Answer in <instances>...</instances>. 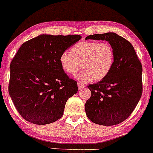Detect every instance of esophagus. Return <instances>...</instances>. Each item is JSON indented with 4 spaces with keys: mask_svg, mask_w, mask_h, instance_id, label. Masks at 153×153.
Here are the masks:
<instances>
[{
    "mask_svg": "<svg viewBox=\"0 0 153 153\" xmlns=\"http://www.w3.org/2000/svg\"><path fill=\"white\" fill-rule=\"evenodd\" d=\"M84 88H85L84 85L81 84H79V83H78V88L79 89V90H82V89Z\"/></svg>",
    "mask_w": 153,
    "mask_h": 153,
    "instance_id": "34e87169",
    "label": "esophagus"
}]
</instances>
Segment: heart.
<instances>
[{
    "label": "heart",
    "instance_id": "heart-1",
    "mask_svg": "<svg viewBox=\"0 0 153 153\" xmlns=\"http://www.w3.org/2000/svg\"><path fill=\"white\" fill-rule=\"evenodd\" d=\"M62 69L69 74H75L81 83L100 81L110 72L114 63V51L109 43L81 41L71 48V53L64 51L59 57ZM82 65H80V64Z\"/></svg>",
    "mask_w": 153,
    "mask_h": 153
}]
</instances>
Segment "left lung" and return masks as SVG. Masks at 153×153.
<instances>
[{"label": "left lung", "instance_id": "left-lung-1", "mask_svg": "<svg viewBox=\"0 0 153 153\" xmlns=\"http://www.w3.org/2000/svg\"><path fill=\"white\" fill-rule=\"evenodd\" d=\"M107 41L114 51V63L109 74L88 85L91 98L85 104L91 122L113 126L126 120L142 95V65L129 41L114 32L88 36L85 40Z\"/></svg>", "mask_w": 153, "mask_h": 153}]
</instances>
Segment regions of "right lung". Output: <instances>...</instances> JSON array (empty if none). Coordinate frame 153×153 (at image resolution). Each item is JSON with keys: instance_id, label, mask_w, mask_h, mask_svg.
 <instances>
[{"instance_id": "add662e5", "label": "right lung", "mask_w": 153, "mask_h": 153, "mask_svg": "<svg viewBox=\"0 0 153 153\" xmlns=\"http://www.w3.org/2000/svg\"><path fill=\"white\" fill-rule=\"evenodd\" d=\"M81 38L41 34L19 48L10 66L8 91L25 120L43 125L62 116L67 100L76 94L78 87L65 73L59 57Z\"/></svg>"}]
</instances>
